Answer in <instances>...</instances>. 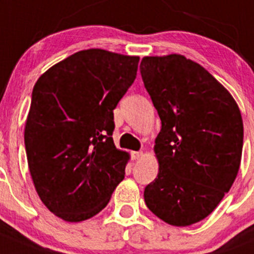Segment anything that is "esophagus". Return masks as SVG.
Returning <instances> with one entry per match:
<instances>
[{"label": "esophagus", "mask_w": 254, "mask_h": 254, "mask_svg": "<svg viewBox=\"0 0 254 254\" xmlns=\"http://www.w3.org/2000/svg\"><path fill=\"white\" fill-rule=\"evenodd\" d=\"M131 156L133 160H138L139 157H142V151H132Z\"/></svg>", "instance_id": "1"}]
</instances>
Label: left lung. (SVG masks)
Masks as SVG:
<instances>
[{
  "instance_id": "1",
  "label": "left lung",
  "mask_w": 254,
  "mask_h": 254,
  "mask_svg": "<svg viewBox=\"0 0 254 254\" xmlns=\"http://www.w3.org/2000/svg\"><path fill=\"white\" fill-rule=\"evenodd\" d=\"M139 70L161 120L160 169L145 188V203L167 224L191 225L217 208L236 180L241 111L217 79L183 55L145 57Z\"/></svg>"
}]
</instances>
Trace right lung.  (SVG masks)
Listing matches in <instances>:
<instances>
[{
    "mask_svg": "<svg viewBox=\"0 0 254 254\" xmlns=\"http://www.w3.org/2000/svg\"><path fill=\"white\" fill-rule=\"evenodd\" d=\"M138 57L78 51L37 79L25 126L35 189L65 222H81L108 204L125 179L128 153L116 148L113 109L137 75Z\"/></svg>",
    "mask_w": 254,
    "mask_h": 254,
    "instance_id": "obj_1",
    "label": "right lung"
}]
</instances>
